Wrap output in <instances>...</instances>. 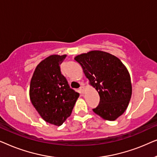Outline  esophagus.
Returning a JSON list of instances; mask_svg holds the SVG:
<instances>
[{
    "label": "esophagus",
    "instance_id": "obj_1",
    "mask_svg": "<svg viewBox=\"0 0 157 157\" xmlns=\"http://www.w3.org/2000/svg\"><path fill=\"white\" fill-rule=\"evenodd\" d=\"M84 90H85V89H84V86H81L79 88V91H80L81 93H83V92H84Z\"/></svg>",
    "mask_w": 157,
    "mask_h": 157
}]
</instances>
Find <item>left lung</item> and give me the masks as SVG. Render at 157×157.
Returning a JSON list of instances; mask_svg holds the SVG:
<instances>
[{
	"instance_id": "obj_1",
	"label": "left lung",
	"mask_w": 157,
	"mask_h": 157,
	"mask_svg": "<svg viewBox=\"0 0 157 157\" xmlns=\"http://www.w3.org/2000/svg\"><path fill=\"white\" fill-rule=\"evenodd\" d=\"M74 59L99 94V104L94 112L108 121H114L123 114L131 99L132 87L129 73L120 59L101 51L82 53Z\"/></svg>"
}]
</instances>
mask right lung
<instances>
[{"label": "right lung", "instance_id": "right-lung-1", "mask_svg": "<svg viewBox=\"0 0 157 157\" xmlns=\"http://www.w3.org/2000/svg\"><path fill=\"white\" fill-rule=\"evenodd\" d=\"M66 55H51L36 68L30 84V98L44 121L61 126L71 114L79 94L71 89L60 64Z\"/></svg>", "mask_w": 157, "mask_h": 157}]
</instances>
